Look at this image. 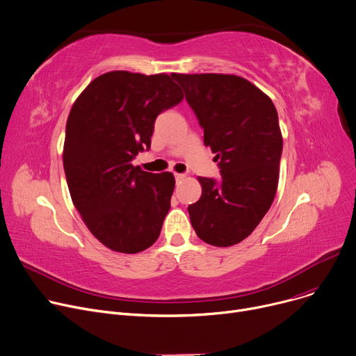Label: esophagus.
Instances as JSON below:
<instances>
[{
	"mask_svg": "<svg viewBox=\"0 0 356 356\" xmlns=\"http://www.w3.org/2000/svg\"><path fill=\"white\" fill-rule=\"evenodd\" d=\"M175 177H176V180H183V179L186 177V175H183V173H176Z\"/></svg>",
	"mask_w": 356,
	"mask_h": 356,
	"instance_id": "esophagus-1",
	"label": "esophagus"
}]
</instances>
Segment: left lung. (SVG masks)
<instances>
[{
	"label": "left lung",
	"mask_w": 356,
	"mask_h": 356,
	"mask_svg": "<svg viewBox=\"0 0 356 356\" xmlns=\"http://www.w3.org/2000/svg\"><path fill=\"white\" fill-rule=\"evenodd\" d=\"M186 100L216 153L220 180L197 177L200 199L187 207L199 238L219 248L246 239L270 209L279 181L282 133L272 100L233 74H179Z\"/></svg>",
	"instance_id": "left-lung-1"
}]
</instances>
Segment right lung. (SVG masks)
<instances>
[{
    "label": "right lung",
    "instance_id": "1",
    "mask_svg": "<svg viewBox=\"0 0 356 356\" xmlns=\"http://www.w3.org/2000/svg\"><path fill=\"white\" fill-rule=\"evenodd\" d=\"M173 79L108 71L70 110L63 164L71 200L94 238L114 252L150 248L170 209L173 173H149L131 160L150 149L156 117L183 100Z\"/></svg>",
    "mask_w": 356,
    "mask_h": 356
}]
</instances>
